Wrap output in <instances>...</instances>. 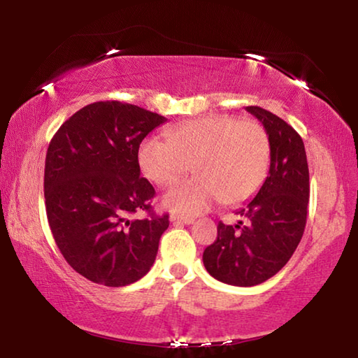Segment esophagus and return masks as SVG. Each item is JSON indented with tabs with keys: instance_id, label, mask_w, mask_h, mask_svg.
Returning a JSON list of instances; mask_svg holds the SVG:
<instances>
[{
	"instance_id": "34e87169",
	"label": "esophagus",
	"mask_w": 358,
	"mask_h": 358,
	"mask_svg": "<svg viewBox=\"0 0 358 358\" xmlns=\"http://www.w3.org/2000/svg\"><path fill=\"white\" fill-rule=\"evenodd\" d=\"M172 224H192L194 217L191 216H180V215H171Z\"/></svg>"
}]
</instances>
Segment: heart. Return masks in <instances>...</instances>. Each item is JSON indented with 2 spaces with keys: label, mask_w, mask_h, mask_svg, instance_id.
<instances>
[{
  "label": "heart",
  "mask_w": 358,
  "mask_h": 358,
  "mask_svg": "<svg viewBox=\"0 0 358 358\" xmlns=\"http://www.w3.org/2000/svg\"><path fill=\"white\" fill-rule=\"evenodd\" d=\"M167 137L143 141L138 164L161 186L173 183L192 166L197 177L178 181L164 194V205L177 213H203L217 201L243 202L268 172V136L254 120L213 115L173 126Z\"/></svg>",
  "instance_id": "obj_1"
}]
</instances>
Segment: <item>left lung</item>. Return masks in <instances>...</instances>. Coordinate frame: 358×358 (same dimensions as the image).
I'll return each instance as SVG.
<instances>
[{"instance_id":"8db88e82","label":"left lung","mask_w":358,"mask_h":358,"mask_svg":"<svg viewBox=\"0 0 358 358\" xmlns=\"http://www.w3.org/2000/svg\"><path fill=\"white\" fill-rule=\"evenodd\" d=\"M264 124L270 142V171L256 197L237 213L246 224H217V238L205 248L203 265L230 286H257L292 257L306 226L310 171L301 137L265 108L246 107Z\"/></svg>"}]
</instances>
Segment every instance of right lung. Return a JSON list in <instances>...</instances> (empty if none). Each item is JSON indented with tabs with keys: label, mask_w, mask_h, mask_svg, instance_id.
Instances as JSON below:
<instances>
[{
	"label": "right lung",
	"mask_w": 358,
	"mask_h": 358,
	"mask_svg": "<svg viewBox=\"0 0 358 358\" xmlns=\"http://www.w3.org/2000/svg\"><path fill=\"white\" fill-rule=\"evenodd\" d=\"M164 117L120 101L85 106L48 145L44 197L48 226L77 273L108 287L148 273L169 215L157 216L155 187L141 177L138 147ZM147 210L148 218L131 220Z\"/></svg>",
	"instance_id": "1"
}]
</instances>
